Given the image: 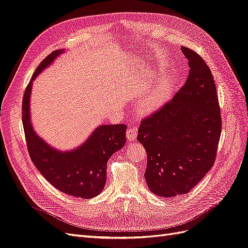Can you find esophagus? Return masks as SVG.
Segmentation results:
<instances>
[{
	"label": "esophagus",
	"mask_w": 248,
	"mask_h": 248,
	"mask_svg": "<svg viewBox=\"0 0 248 248\" xmlns=\"http://www.w3.org/2000/svg\"><path fill=\"white\" fill-rule=\"evenodd\" d=\"M137 138V127L132 126L129 130L126 131V140L129 142L134 141Z\"/></svg>",
	"instance_id": "esophagus-1"
}]
</instances>
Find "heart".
<instances>
[{
  "label": "heart",
  "mask_w": 248,
  "mask_h": 248,
  "mask_svg": "<svg viewBox=\"0 0 248 248\" xmlns=\"http://www.w3.org/2000/svg\"><path fill=\"white\" fill-rule=\"evenodd\" d=\"M172 92V78L163 76L154 82L152 87L139 99L137 109L141 114H151L166 104Z\"/></svg>",
  "instance_id": "1"
}]
</instances>
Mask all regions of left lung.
Segmentation results:
<instances>
[{"mask_svg": "<svg viewBox=\"0 0 248 248\" xmlns=\"http://www.w3.org/2000/svg\"><path fill=\"white\" fill-rule=\"evenodd\" d=\"M189 76L170 102L142 121L138 141L147 152L145 180L153 194H187L213 168L222 118L212 71L197 53L181 48Z\"/></svg>", "mask_w": 248, "mask_h": 248, "instance_id": "1", "label": "left lung"}]
</instances>
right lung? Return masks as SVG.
I'll list each match as a JSON object with an SVG mask.
<instances>
[{"mask_svg":"<svg viewBox=\"0 0 248 248\" xmlns=\"http://www.w3.org/2000/svg\"><path fill=\"white\" fill-rule=\"evenodd\" d=\"M64 52H52L35 69L23 96L22 124L31 158L43 177L63 193L90 199L104 189L108 159L124 146L126 125H99L78 147L67 151L52 147L35 133L31 117L32 81Z\"/></svg>","mask_w":248,"mask_h":248,"instance_id":"1","label":"right lung"}]
</instances>
